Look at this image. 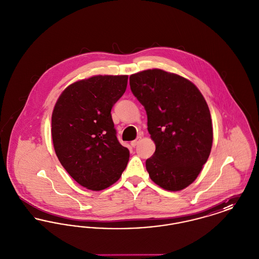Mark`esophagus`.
I'll return each mask as SVG.
<instances>
[{"label": "esophagus", "mask_w": 259, "mask_h": 259, "mask_svg": "<svg viewBox=\"0 0 259 259\" xmlns=\"http://www.w3.org/2000/svg\"><path fill=\"white\" fill-rule=\"evenodd\" d=\"M140 140H141V137H139V138H137L134 141H132V142H131V146H132L133 148H135L136 146L139 144Z\"/></svg>", "instance_id": "34e87169"}]
</instances>
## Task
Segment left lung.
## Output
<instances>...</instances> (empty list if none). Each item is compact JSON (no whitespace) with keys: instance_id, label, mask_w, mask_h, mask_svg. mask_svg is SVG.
Instances as JSON below:
<instances>
[{"instance_id":"obj_1","label":"left lung","mask_w":259,"mask_h":259,"mask_svg":"<svg viewBox=\"0 0 259 259\" xmlns=\"http://www.w3.org/2000/svg\"><path fill=\"white\" fill-rule=\"evenodd\" d=\"M130 87L148 115L155 152L146 161L152 182L169 191L191 185L209 158L212 126L197 87L160 69L130 75Z\"/></svg>"}]
</instances>
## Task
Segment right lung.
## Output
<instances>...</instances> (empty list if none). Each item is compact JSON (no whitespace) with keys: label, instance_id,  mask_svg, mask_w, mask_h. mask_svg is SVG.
I'll return each instance as SVG.
<instances>
[{"label":"right lung","instance_id":"obj_1","mask_svg":"<svg viewBox=\"0 0 259 259\" xmlns=\"http://www.w3.org/2000/svg\"><path fill=\"white\" fill-rule=\"evenodd\" d=\"M127 80L128 75H95L76 81L62 92L52 111L55 153L74 181L90 190L116 183L129 160L111 113Z\"/></svg>","mask_w":259,"mask_h":259}]
</instances>
